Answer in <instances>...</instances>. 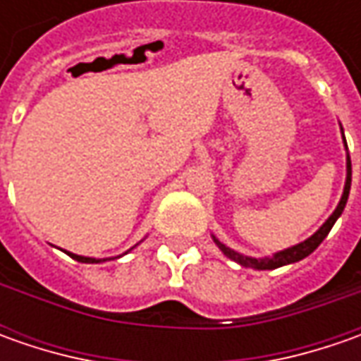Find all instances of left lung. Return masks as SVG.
Returning a JSON list of instances; mask_svg holds the SVG:
<instances>
[{"label":"left lung","instance_id":"8db88e82","mask_svg":"<svg viewBox=\"0 0 361 361\" xmlns=\"http://www.w3.org/2000/svg\"><path fill=\"white\" fill-rule=\"evenodd\" d=\"M350 187H352V160L348 157V178H345V187H343V195H341V201L338 204V209L334 211V215L327 219L326 223L319 227V231L312 235L307 241L299 243L295 247H289V249H285V251H279V253H275L273 257H267V259H253V257H245L239 255V253H235L233 249L229 247H225L221 241H216V247L225 253V255L233 259V261H237L239 265L243 267H253V269H277V267H283V265H289V263H295V261H301L303 257L312 255L313 251L322 245V241L327 237V233L331 231L334 227V223L338 221V216L343 213V207H345V202H348V197H350Z\"/></svg>","mask_w":361,"mask_h":361}]
</instances>
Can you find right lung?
Here are the masks:
<instances>
[{
    "label": "right lung",
    "mask_w": 361,
    "mask_h": 361,
    "mask_svg": "<svg viewBox=\"0 0 361 361\" xmlns=\"http://www.w3.org/2000/svg\"><path fill=\"white\" fill-rule=\"evenodd\" d=\"M68 255L72 257V259H76V261H82V263H98L100 259H92V257H80L74 255V253H68Z\"/></svg>",
    "instance_id": "obj_1"
}]
</instances>
